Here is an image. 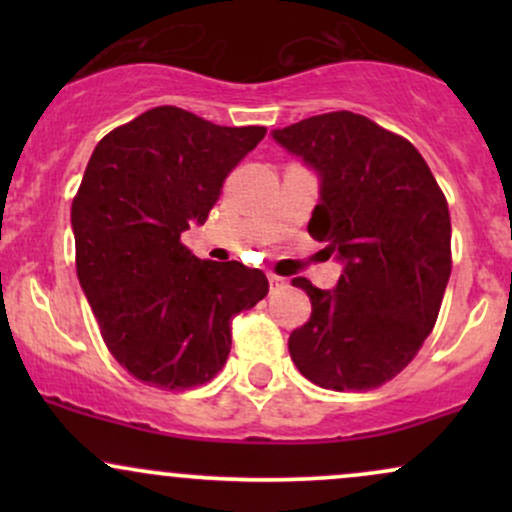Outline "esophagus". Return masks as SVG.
<instances>
[{
  "mask_svg": "<svg viewBox=\"0 0 512 512\" xmlns=\"http://www.w3.org/2000/svg\"><path fill=\"white\" fill-rule=\"evenodd\" d=\"M286 284H289V281H286V279H284V276H276V274H269V286H272V291L286 289Z\"/></svg>",
  "mask_w": 512,
  "mask_h": 512,
  "instance_id": "1",
  "label": "esophagus"
}]
</instances>
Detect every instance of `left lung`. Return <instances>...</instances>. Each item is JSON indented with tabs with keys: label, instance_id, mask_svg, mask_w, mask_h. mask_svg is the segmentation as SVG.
I'll return each instance as SVG.
<instances>
[{
	"label": "left lung",
	"instance_id": "obj_1",
	"mask_svg": "<svg viewBox=\"0 0 512 512\" xmlns=\"http://www.w3.org/2000/svg\"><path fill=\"white\" fill-rule=\"evenodd\" d=\"M320 175L308 233L344 262L334 291L298 276L313 313L289 351L325 390H373L419 354L452 269L450 211L414 144L368 117L337 110L274 129Z\"/></svg>",
	"mask_w": 512,
	"mask_h": 512
}]
</instances>
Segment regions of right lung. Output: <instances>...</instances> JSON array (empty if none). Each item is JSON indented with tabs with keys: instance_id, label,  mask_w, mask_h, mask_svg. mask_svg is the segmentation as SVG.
Masks as SVG:
<instances>
[{
	"instance_id": "1",
	"label": "right lung",
	"mask_w": 512,
	"mask_h": 512,
	"mask_svg": "<svg viewBox=\"0 0 512 512\" xmlns=\"http://www.w3.org/2000/svg\"><path fill=\"white\" fill-rule=\"evenodd\" d=\"M264 134L161 105L91 154L72 202L76 276L108 351L144 385L209 383L231 351L233 317L267 296L260 269L199 260L180 240Z\"/></svg>"
}]
</instances>
